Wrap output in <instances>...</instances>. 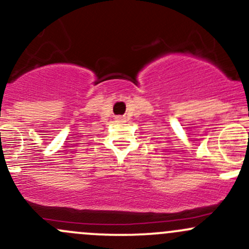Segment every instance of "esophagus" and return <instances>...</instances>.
Returning <instances> with one entry per match:
<instances>
[{
	"label": "esophagus",
	"mask_w": 249,
	"mask_h": 249,
	"mask_svg": "<svg viewBox=\"0 0 249 249\" xmlns=\"http://www.w3.org/2000/svg\"><path fill=\"white\" fill-rule=\"evenodd\" d=\"M117 120H118V122H123V120H124V118H123V117H118Z\"/></svg>",
	"instance_id": "obj_1"
}]
</instances>
